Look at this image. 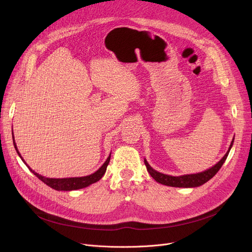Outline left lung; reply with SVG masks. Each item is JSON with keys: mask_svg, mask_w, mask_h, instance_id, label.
I'll return each instance as SVG.
<instances>
[{"mask_svg": "<svg viewBox=\"0 0 252 252\" xmlns=\"http://www.w3.org/2000/svg\"><path fill=\"white\" fill-rule=\"evenodd\" d=\"M234 143V139L230 145L229 150L227 151V153L224 154V156L221 158V159L215 164L214 166H211L210 168L202 171V173H198V174H192V175H184V176H180V177H173V176H168V175H164L161 173H158L155 169H153L149 163L147 162L146 159H144L145 165L147 167L148 173L150 174V176L157 182L160 183L162 185H165V186H170V187H179V188H194V187H198L201 186L204 183H206L207 181H209L211 178L215 177V175L220 170V168L221 167V165L223 164V162L226 161L228 154L233 146Z\"/></svg>", "mask_w": 252, "mask_h": 252, "instance_id": "left-lung-1", "label": "left lung"}]
</instances>
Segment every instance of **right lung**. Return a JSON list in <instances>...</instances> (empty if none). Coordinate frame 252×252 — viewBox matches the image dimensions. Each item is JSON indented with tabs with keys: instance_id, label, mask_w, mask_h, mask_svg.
<instances>
[{
	"instance_id": "add662e5",
	"label": "right lung",
	"mask_w": 252,
	"mask_h": 252,
	"mask_svg": "<svg viewBox=\"0 0 252 252\" xmlns=\"http://www.w3.org/2000/svg\"><path fill=\"white\" fill-rule=\"evenodd\" d=\"M13 144H14V147H15L19 157L21 158L22 161L25 163V161L23 160V158L21 157V154L19 153V151L17 149L14 137H13ZM110 155H111V153H110ZM110 155L108 156L107 159H106V161L103 163V165L97 171H95L94 174H92L90 176H86V177H79V178H64V179L46 178V177H43L41 175H38L37 173H35L34 170H32L28 164H26V163L25 164H26V166L30 168V170L32 171L33 175H35L43 183L48 185L49 187L55 189L57 191H72V190H78V189L86 188V187L90 186V185L98 182L104 176V174H105L106 168H107V165H108V163L110 161Z\"/></svg>"
}]
</instances>
